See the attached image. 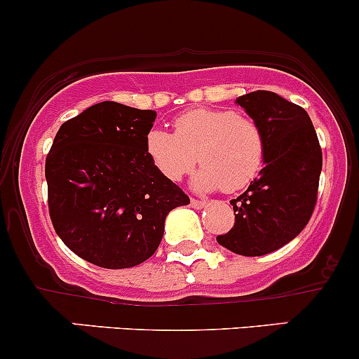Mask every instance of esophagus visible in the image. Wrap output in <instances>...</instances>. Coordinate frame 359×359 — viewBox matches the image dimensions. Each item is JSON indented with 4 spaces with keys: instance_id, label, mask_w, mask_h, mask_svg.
<instances>
[{
    "instance_id": "esophagus-1",
    "label": "esophagus",
    "mask_w": 359,
    "mask_h": 359,
    "mask_svg": "<svg viewBox=\"0 0 359 359\" xmlns=\"http://www.w3.org/2000/svg\"><path fill=\"white\" fill-rule=\"evenodd\" d=\"M191 206H192V208H196V210H201V208H205V206H206V201H203V199L191 198Z\"/></svg>"
}]
</instances>
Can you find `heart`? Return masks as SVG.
I'll return each mask as SVG.
<instances>
[{"label":"heart","instance_id":"b5f03b06","mask_svg":"<svg viewBox=\"0 0 359 359\" xmlns=\"http://www.w3.org/2000/svg\"><path fill=\"white\" fill-rule=\"evenodd\" d=\"M265 149L259 123L230 108H192L173 120V132L151 129L146 135V154L165 179L177 182L196 161L203 163L194 177L199 191L244 189L258 175Z\"/></svg>","mask_w":359,"mask_h":359}]
</instances>
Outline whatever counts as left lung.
<instances>
[{
  "mask_svg": "<svg viewBox=\"0 0 359 359\" xmlns=\"http://www.w3.org/2000/svg\"><path fill=\"white\" fill-rule=\"evenodd\" d=\"M265 134V167L230 205L233 227L220 246L243 256H263L285 246L311 218L322 172V148L306 110L270 90L237 97Z\"/></svg>",
  "mask_w": 359,
  "mask_h": 359,
  "instance_id": "obj_1",
  "label": "left lung"
}]
</instances>
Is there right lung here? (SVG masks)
<instances>
[{
	"label": "right lung",
	"instance_id": "obj_1",
	"mask_svg": "<svg viewBox=\"0 0 359 359\" xmlns=\"http://www.w3.org/2000/svg\"><path fill=\"white\" fill-rule=\"evenodd\" d=\"M156 113L103 101L67 120L46 156L48 208L60 239L103 269H130L161 243L189 196L146 154Z\"/></svg>",
	"mask_w": 359,
	"mask_h": 359
}]
</instances>
